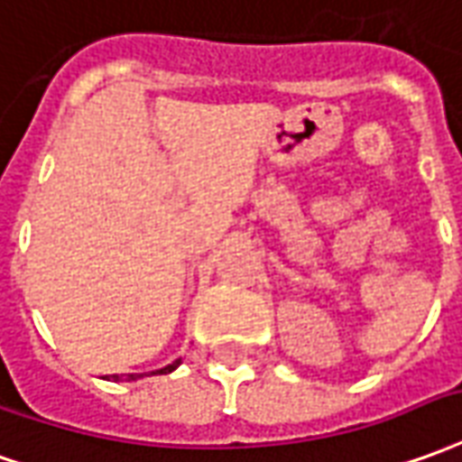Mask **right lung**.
<instances>
[{
  "instance_id": "1",
  "label": "right lung",
  "mask_w": 462,
  "mask_h": 462,
  "mask_svg": "<svg viewBox=\"0 0 462 462\" xmlns=\"http://www.w3.org/2000/svg\"><path fill=\"white\" fill-rule=\"evenodd\" d=\"M180 363H182V360L177 357L175 363H170V365L160 367V370H152V373H132V375H112V377L107 375V380H115V383H119V380L125 383V380H127V383H130V380H140V377H147V375H167V373L177 370V367H180Z\"/></svg>"
}]
</instances>
